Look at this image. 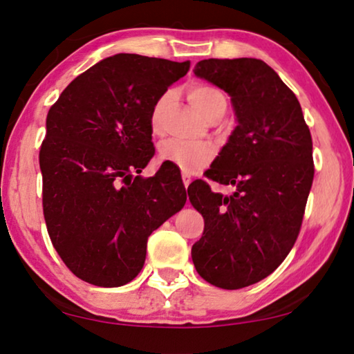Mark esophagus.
I'll return each mask as SVG.
<instances>
[{
  "mask_svg": "<svg viewBox=\"0 0 354 354\" xmlns=\"http://www.w3.org/2000/svg\"><path fill=\"white\" fill-rule=\"evenodd\" d=\"M183 183H184V185H185V189L189 187V184L192 183V176H190V173H187V171H183Z\"/></svg>",
  "mask_w": 354,
  "mask_h": 354,
  "instance_id": "obj_1",
  "label": "esophagus"
}]
</instances>
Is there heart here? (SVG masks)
I'll use <instances>...</instances> for the list:
<instances>
[{"mask_svg":"<svg viewBox=\"0 0 354 354\" xmlns=\"http://www.w3.org/2000/svg\"><path fill=\"white\" fill-rule=\"evenodd\" d=\"M187 97L192 106L206 118L220 107H226L223 93L209 84H192L187 88ZM169 101L170 93H164L153 104L151 113H149V128L154 134L162 133V115ZM159 158L165 162L179 167L184 171H195L214 159V148L209 143H192L170 139L159 147Z\"/></svg>","mask_w":354,"mask_h":354,"instance_id":"obj_1","label":"heart"}]
</instances>
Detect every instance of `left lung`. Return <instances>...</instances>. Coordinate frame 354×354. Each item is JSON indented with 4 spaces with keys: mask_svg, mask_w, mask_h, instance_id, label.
Here are the masks:
<instances>
[{
    "mask_svg": "<svg viewBox=\"0 0 354 354\" xmlns=\"http://www.w3.org/2000/svg\"><path fill=\"white\" fill-rule=\"evenodd\" d=\"M195 75L230 95L237 127L189 200L205 231L192 247L200 277L221 289L257 283L279 267L299 234L313 187V137L301 106L272 67L253 57L205 59Z\"/></svg>",
    "mask_w": 354,
    "mask_h": 354,
    "instance_id": "8db88e82",
    "label": "left lung"
}]
</instances>
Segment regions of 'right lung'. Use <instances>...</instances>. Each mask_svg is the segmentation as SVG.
I'll return each mask as SVG.
<instances>
[{
  "label": "right lung",
  "mask_w": 354,
  "mask_h": 354,
  "mask_svg": "<svg viewBox=\"0 0 354 354\" xmlns=\"http://www.w3.org/2000/svg\"><path fill=\"white\" fill-rule=\"evenodd\" d=\"M189 68V61L122 53L75 77L48 111L39 153L46 230L65 266L88 284L133 281L149 234L185 205L176 165L151 178L139 173L154 154L153 104Z\"/></svg>",
  "instance_id": "obj_1"
}]
</instances>
